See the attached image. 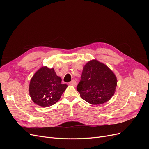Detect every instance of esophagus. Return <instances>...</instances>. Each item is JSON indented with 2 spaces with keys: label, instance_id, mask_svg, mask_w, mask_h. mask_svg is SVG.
<instances>
[{
  "label": "esophagus",
  "instance_id": "34e87169",
  "mask_svg": "<svg viewBox=\"0 0 149 149\" xmlns=\"http://www.w3.org/2000/svg\"><path fill=\"white\" fill-rule=\"evenodd\" d=\"M76 81L74 80V79H73V80H72L71 81L70 83V84H71V85H73V86H76Z\"/></svg>",
  "mask_w": 149,
  "mask_h": 149
}]
</instances>
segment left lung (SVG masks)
Listing matches in <instances>:
<instances>
[{
	"label": "left lung",
	"instance_id": "8db88e82",
	"mask_svg": "<svg viewBox=\"0 0 149 149\" xmlns=\"http://www.w3.org/2000/svg\"><path fill=\"white\" fill-rule=\"evenodd\" d=\"M117 78L109 68L96 60L83 67L77 91L83 100L94 105L109 101L114 95Z\"/></svg>",
	"mask_w": 149,
	"mask_h": 149
}]
</instances>
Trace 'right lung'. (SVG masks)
I'll return each instance as SVG.
<instances>
[{"mask_svg":"<svg viewBox=\"0 0 149 149\" xmlns=\"http://www.w3.org/2000/svg\"><path fill=\"white\" fill-rule=\"evenodd\" d=\"M68 86L53 68L42 67L33 76L29 85V93L36 104L42 107L52 106L60 100Z\"/></svg>","mask_w":149,"mask_h":149,"instance_id":"1","label":"right lung"}]
</instances>
